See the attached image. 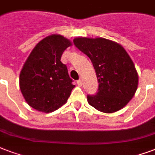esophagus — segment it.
<instances>
[{
  "instance_id": "34e87169",
  "label": "esophagus",
  "mask_w": 155,
  "mask_h": 155,
  "mask_svg": "<svg viewBox=\"0 0 155 155\" xmlns=\"http://www.w3.org/2000/svg\"><path fill=\"white\" fill-rule=\"evenodd\" d=\"M77 84L78 85L79 87H81V86H82V80H81V79H79L78 81H77Z\"/></svg>"
}]
</instances>
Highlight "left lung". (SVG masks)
<instances>
[{"mask_svg": "<svg viewBox=\"0 0 155 155\" xmlns=\"http://www.w3.org/2000/svg\"><path fill=\"white\" fill-rule=\"evenodd\" d=\"M73 43L90 58L98 79V92L87 95L89 104L106 114L126 106L137 91L138 73L125 49L103 38H76Z\"/></svg>", "mask_w": 155, "mask_h": 155, "instance_id": "left-lung-1", "label": "left lung"}]
</instances>
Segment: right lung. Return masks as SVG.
Wrapping results in <instances>:
<instances>
[{"instance_id": "right-lung-1", "label": "right lung", "mask_w": 155, "mask_h": 155, "mask_svg": "<svg viewBox=\"0 0 155 155\" xmlns=\"http://www.w3.org/2000/svg\"><path fill=\"white\" fill-rule=\"evenodd\" d=\"M70 46L68 39L52 34L39 41L30 53L19 75L21 92L29 106L51 113L67 102L75 86L60 59Z\"/></svg>"}]
</instances>
